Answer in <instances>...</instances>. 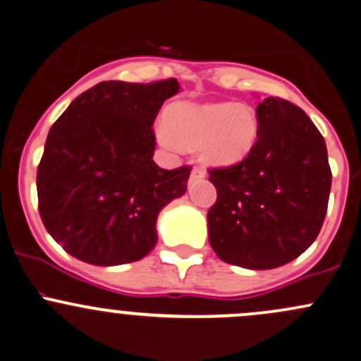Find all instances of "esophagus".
<instances>
[{"label": "esophagus", "mask_w": 361, "mask_h": 361, "mask_svg": "<svg viewBox=\"0 0 361 361\" xmlns=\"http://www.w3.org/2000/svg\"><path fill=\"white\" fill-rule=\"evenodd\" d=\"M203 177H205V173H203L202 170H200V169H192V170H191V176H189V180L195 182V180L203 179Z\"/></svg>", "instance_id": "34e87169"}]
</instances>
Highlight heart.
<instances>
[{"mask_svg": "<svg viewBox=\"0 0 361 361\" xmlns=\"http://www.w3.org/2000/svg\"><path fill=\"white\" fill-rule=\"evenodd\" d=\"M169 147L196 149L207 166H233L254 149L259 116L245 102L176 104L166 113V126L158 130Z\"/></svg>", "mask_w": 361, "mask_h": 361, "instance_id": "1", "label": "heart"}]
</instances>
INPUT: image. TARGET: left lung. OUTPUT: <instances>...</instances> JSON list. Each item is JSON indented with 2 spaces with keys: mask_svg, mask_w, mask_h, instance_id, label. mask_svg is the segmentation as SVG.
Here are the masks:
<instances>
[{
  "mask_svg": "<svg viewBox=\"0 0 361 361\" xmlns=\"http://www.w3.org/2000/svg\"><path fill=\"white\" fill-rule=\"evenodd\" d=\"M259 135L241 163L210 170L217 202L208 241L219 259L245 269H273L317 240L332 172L325 139L300 107L280 97L257 106Z\"/></svg>",
  "mask_w": 361,
  "mask_h": 361,
  "instance_id": "8db88e82",
  "label": "left lung"
}]
</instances>
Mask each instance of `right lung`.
Segmentation results:
<instances>
[{
  "mask_svg": "<svg viewBox=\"0 0 361 361\" xmlns=\"http://www.w3.org/2000/svg\"><path fill=\"white\" fill-rule=\"evenodd\" d=\"M179 92L177 80L102 81L50 128L36 177L39 215L73 257L120 266L154 248L159 212L184 195L191 173L153 159L156 114Z\"/></svg>",
  "mask_w": 361,
  "mask_h": 361,
  "instance_id": "1",
  "label": "right lung"
}]
</instances>
